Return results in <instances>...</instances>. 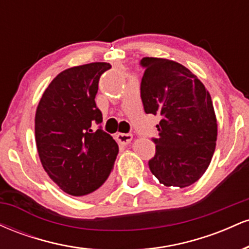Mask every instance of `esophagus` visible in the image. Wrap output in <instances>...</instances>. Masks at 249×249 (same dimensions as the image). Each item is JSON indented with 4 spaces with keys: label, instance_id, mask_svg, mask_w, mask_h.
<instances>
[{
    "label": "esophagus",
    "instance_id": "1",
    "mask_svg": "<svg viewBox=\"0 0 249 249\" xmlns=\"http://www.w3.org/2000/svg\"><path fill=\"white\" fill-rule=\"evenodd\" d=\"M116 138L122 144H128V142H131V141H132L133 136L131 133H118L116 136Z\"/></svg>",
    "mask_w": 249,
    "mask_h": 249
}]
</instances>
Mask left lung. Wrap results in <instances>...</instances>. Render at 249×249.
Segmentation results:
<instances>
[{"label":"left lung","mask_w":249,"mask_h":249,"mask_svg":"<svg viewBox=\"0 0 249 249\" xmlns=\"http://www.w3.org/2000/svg\"><path fill=\"white\" fill-rule=\"evenodd\" d=\"M141 97L144 111L160 117L156 154L148 167L165 186L186 187L205 173L215 150V113L210 93L187 68L144 57Z\"/></svg>","instance_id":"obj_1"}]
</instances>
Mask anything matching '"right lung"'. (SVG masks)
<instances>
[{
	"instance_id": "add662e5",
	"label": "right lung",
	"mask_w": 249,
	"mask_h": 249,
	"mask_svg": "<svg viewBox=\"0 0 249 249\" xmlns=\"http://www.w3.org/2000/svg\"><path fill=\"white\" fill-rule=\"evenodd\" d=\"M108 63H90L62 71L43 93L36 110L37 151L45 172L73 196H97L118 154V145L102 126L95 97Z\"/></svg>"
}]
</instances>
